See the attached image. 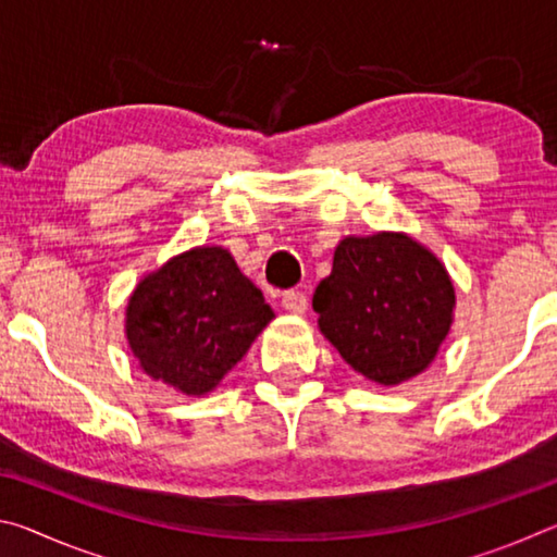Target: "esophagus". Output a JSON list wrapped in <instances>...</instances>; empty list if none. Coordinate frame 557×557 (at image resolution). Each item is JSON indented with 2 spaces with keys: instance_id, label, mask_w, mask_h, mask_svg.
<instances>
[{
  "instance_id": "1",
  "label": "esophagus",
  "mask_w": 557,
  "mask_h": 557,
  "mask_svg": "<svg viewBox=\"0 0 557 557\" xmlns=\"http://www.w3.org/2000/svg\"><path fill=\"white\" fill-rule=\"evenodd\" d=\"M307 305H309V299L305 292H299V289H287L285 295H282V307H285L292 314H305Z\"/></svg>"
}]
</instances>
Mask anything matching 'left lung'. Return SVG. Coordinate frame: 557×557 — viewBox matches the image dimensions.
Listing matches in <instances>:
<instances>
[{
  "label": "left lung",
  "instance_id": "obj_1",
  "mask_svg": "<svg viewBox=\"0 0 557 557\" xmlns=\"http://www.w3.org/2000/svg\"><path fill=\"white\" fill-rule=\"evenodd\" d=\"M319 329L354 371L398 385L445 342L455 287L442 262L403 233L344 238L314 292Z\"/></svg>",
  "mask_w": 557,
  "mask_h": 557
}]
</instances>
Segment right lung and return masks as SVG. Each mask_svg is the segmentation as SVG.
Returning a JSON list of instances; mask_svg holds the SVG:
<instances>
[{
	"instance_id": "1",
	"label": "right lung",
	"mask_w": 557,
	"mask_h": 557,
	"mask_svg": "<svg viewBox=\"0 0 557 557\" xmlns=\"http://www.w3.org/2000/svg\"><path fill=\"white\" fill-rule=\"evenodd\" d=\"M272 317L228 250L194 248L132 292L127 342L154 381L203 395L248 354Z\"/></svg>"
}]
</instances>
